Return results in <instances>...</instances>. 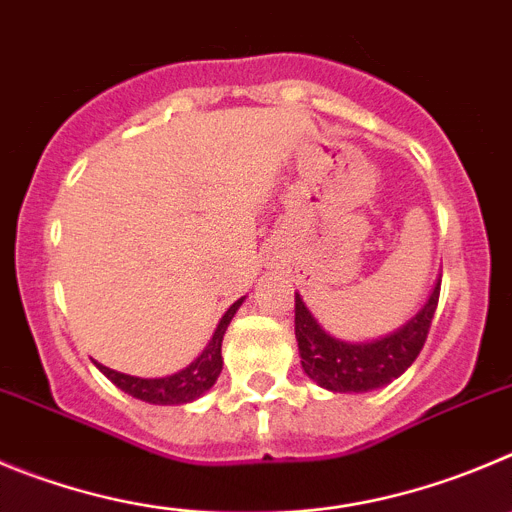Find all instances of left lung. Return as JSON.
<instances>
[{
    "instance_id": "8db88e82",
    "label": "left lung",
    "mask_w": 512,
    "mask_h": 512,
    "mask_svg": "<svg viewBox=\"0 0 512 512\" xmlns=\"http://www.w3.org/2000/svg\"><path fill=\"white\" fill-rule=\"evenodd\" d=\"M437 303L439 283L434 285L424 308L407 326L376 341L351 343L323 331L305 308L303 298L295 293V338H298L303 371L315 384L336 394H361L386 386L389 381L399 379L424 348Z\"/></svg>"
}]
</instances>
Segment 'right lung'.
I'll return each mask as SVG.
<instances>
[{"label": "right lung", "instance_id": "1", "mask_svg": "<svg viewBox=\"0 0 512 512\" xmlns=\"http://www.w3.org/2000/svg\"><path fill=\"white\" fill-rule=\"evenodd\" d=\"M242 300L245 298H240L237 303L229 305V310L222 315V321H219L217 331H214L212 341L204 348L202 356H199L197 361H191L186 369L176 371V374L164 376V379H138V376L121 374V371H113L103 364H98V369L103 371L118 389L131 394L133 399L148 401V404H161V407H166V404H189V401L199 399L204 391L212 389L217 376L222 374V338L229 321H232L237 308L242 305Z\"/></svg>", "mask_w": 512, "mask_h": 512}]
</instances>
